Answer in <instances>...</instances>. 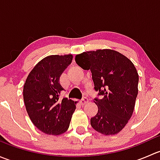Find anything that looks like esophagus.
Masks as SVG:
<instances>
[{
	"label": "esophagus",
	"instance_id": "esophagus-1",
	"mask_svg": "<svg viewBox=\"0 0 160 160\" xmlns=\"http://www.w3.org/2000/svg\"><path fill=\"white\" fill-rule=\"evenodd\" d=\"M88 102V99L87 98H83L81 100H80V104H85Z\"/></svg>",
	"mask_w": 160,
	"mask_h": 160
}]
</instances>
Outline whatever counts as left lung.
<instances>
[{
    "mask_svg": "<svg viewBox=\"0 0 160 160\" xmlns=\"http://www.w3.org/2000/svg\"><path fill=\"white\" fill-rule=\"evenodd\" d=\"M75 61L85 70H90L95 91L101 98L96 115L90 118L93 129L104 135L118 133L128 123L138 95V75L131 60L111 49H99L77 55Z\"/></svg>",
    "mask_w": 160,
    "mask_h": 160,
    "instance_id": "1",
    "label": "left lung"
}]
</instances>
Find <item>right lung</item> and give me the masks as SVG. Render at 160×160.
Here are the masks:
<instances>
[{
	"instance_id": "add662e5",
	"label": "right lung",
	"mask_w": 160,
	"mask_h": 160,
	"mask_svg": "<svg viewBox=\"0 0 160 160\" xmlns=\"http://www.w3.org/2000/svg\"><path fill=\"white\" fill-rule=\"evenodd\" d=\"M72 59V55L46 56L32 69L24 85V101L31 121L48 135L64 133L76 109V102L60 98L64 89L59 77Z\"/></svg>"
}]
</instances>
